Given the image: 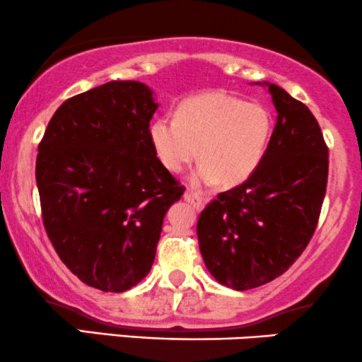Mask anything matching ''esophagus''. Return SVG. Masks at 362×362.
Wrapping results in <instances>:
<instances>
[{
    "label": "esophagus",
    "instance_id": "obj_1",
    "mask_svg": "<svg viewBox=\"0 0 362 362\" xmlns=\"http://www.w3.org/2000/svg\"><path fill=\"white\" fill-rule=\"evenodd\" d=\"M184 199L189 204H192L195 209H202L204 207V199L200 197L197 192H194V190H187V192L184 194Z\"/></svg>",
    "mask_w": 362,
    "mask_h": 362
}]
</instances>
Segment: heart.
Wrapping results in <instances>:
<instances>
[{
	"label": "heart",
	"instance_id": "heart-1",
	"mask_svg": "<svg viewBox=\"0 0 362 362\" xmlns=\"http://www.w3.org/2000/svg\"><path fill=\"white\" fill-rule=\"evenodd\" d=\"M272 129V116L261 104L209 93L182 101L175 117H156L150 141L168 172H184L200 155L195 182L236 185L258 168Z\"/></svg>",
	"mask_w": 362,
	"mask_h": 362
}]
</instances>
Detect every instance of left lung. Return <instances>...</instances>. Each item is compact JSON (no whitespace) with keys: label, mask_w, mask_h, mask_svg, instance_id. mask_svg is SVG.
<instances>
[{"label":"left lung","mask_w":362,"mask_h":362,"mask_svg":"<svg viewBox=\"0 0 362 362\" xmlns=\"http://www.w3.org/2000/svg\"><path fill=\"white\" fill-rule=\"evenodd\" d=\"M278 117L258 168L199 216L204 263L221 285L243 291L275 280L315 233L329 177V148L303 103L268 84Z\"/></svg>","instance_id":"left-lung-1"}]
</instances>
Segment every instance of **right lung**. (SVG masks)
Returning a JSON list of instances; mask_svg holds the SVG:
<instances>
[{
  "label": "right lung",
  "mask_w": 362,
  "mask_h": 362,
  "mask_svg": "<svg viewBox=\"0 0 362 362\" xmlns=\"http://www.w3.org/2000/svg\"><path fill=\"white\" fill-rule=\"evenodd\" d=\"M158 104L136 81L67 99L38 145L42 221L52 246L86 285L129 290L150 273L168 207L184 195L150 141Z\"/></svg>",
  "instance_id": "obj_1"
}]
</instances>
